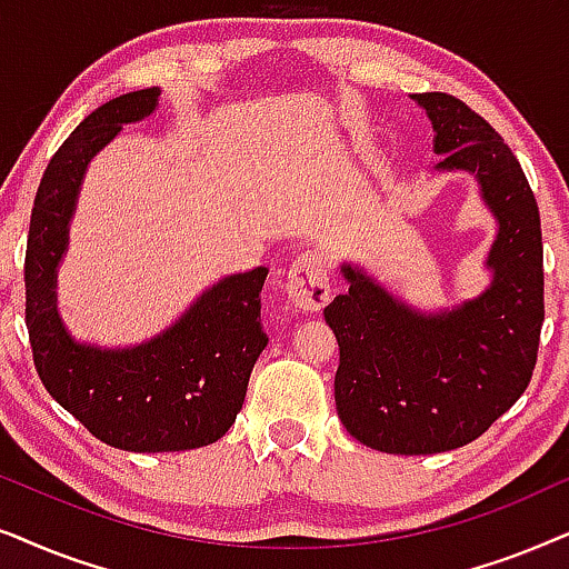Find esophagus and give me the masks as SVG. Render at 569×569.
I'll return each mask as SVG.
<instances>
[{
  "label": "esophagus",
  "mask_w": 569,
  "mask_h": 569,
  "mask_svg": "<svg viewBox=\"0 0 569 569\" xmlns=\"http://www.w3.org/2000/svg\"><path fill=\"white\" fill-rule=\"evenodd\" d=\"M286 297L299 312H320L330 301V278L317 254H301L286 272Z\"/></svg>",
  "instance_id": "1"
}]
</instances>
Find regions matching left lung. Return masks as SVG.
<instances>
[{
  "instance_id": "left-lung-1",
  "label": "left lung",
  "mask_w": 569,
  "mask_h": 569,
  "mask_svg": "<svg viewBox=\"0 0 569 569\" xmlns=\"http://www.w3.org/2000/svg\"><path fill=\"white\" fill-rule=\"evenodd\" d=\"M435 130L439 173L466 171L497 223L479 297L423 312L361 264L325 307L340 363L336 406L348 435L396 456L463 448L512 408L536 367L543 325V247L536 197L487 119L448 93H416Z\"/></svg>"
}]
</instances>
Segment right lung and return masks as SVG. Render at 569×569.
I'll return each mask as SVG.
<instances>
[{
	"label": "right lung",
	"mask_w": 569,
	"mask_h": 569,
	"mask_svg": "<svg viewBox=\"0 0 569 569\" xmlns=\"http://www.w3.org/2000/svg\"><path fill=\"white\" fill-rule=\"evenodd\" d=\"M158 98L161 88L134 90L80 121L43 171L26 252V325L43 388L90 435L130 452L194 450L221 439L268 346L260 322L268 268L221 278L177 322L134 346L82 343L59 317L57 272L88 166L121 127L148 119Z\"/></svg>",
	"instance_id": "obj_1"
}]
</instances>
